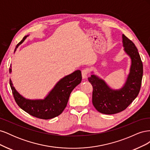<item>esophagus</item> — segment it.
<instances>
[{
    "label": "esophagus",
    "mask_w": 150,
    "mask_h": 150,
    "mask_svg": "<svg viewBox=\"0 0 150 150\" xmlns=\"http://www.w3.org/2000/svg\"><path fill=\"white\" fill-rule=\"evenodd\" d=\"M81 73H82V77H83V79H85L86 77H87V75L88 74V69H83L81 72Z\"/></svg>",
    "instance_id": "34e87169"
}]
</instances>
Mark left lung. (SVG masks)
I'll return each instance as SVG.
<instances>
[{
    "label": "left lung",
    "mask_w": 150,
    "mask_h": 150,
    "mask_svg": "<svg viewBox=\"0 0 150 150\" xmlns=\"http://www.w3.org/2000/svg\"><path fill=\"white\" fill-rule=\"evenodd\" d=\"M123 50L131 59L129 72L120 89H112L106 81L93 74L88 78L93 88V104L103 114L113 115L125 110L139 94L143 78V63L134 44L122 34Z\"/></svg>",
    "instance_id": "8db88e82"
}]
</instances>
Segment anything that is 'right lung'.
<instances>
[{
  "label": "right lung",
  "mask_w": 150,
  "mask_h": 150,
  "mask_svg": "<svg viewBox=\"0 0 150 150\" xmlns=\"http://www.w3.org/2000/svg\"><path fill=\"white\" fill-rule=\"evenodd\" d=\"M29 35H25L18 44L14 50L23 43ZM9 72H12L11 64ZM82 76L80 70L63 77L50 91L44 99H30L24 98L17 91L10 79V86L15 101L22 110L38 118L49 120L61 115L67 106L70 94L77 86L81 83Z\"/></svg>",
  "instance_id": "obj_1"
}]
</instances>
